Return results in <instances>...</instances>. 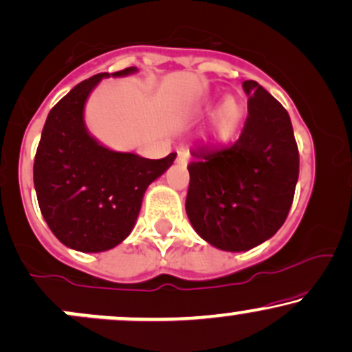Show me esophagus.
<instances>
[{"label":"esophagus","mask_w":352,"mask_h":352,"mask_svg":"<svg viewBox=\"0 0 352 352\" xmlns=\"http://www.w3.org/2000/svg\"><path fill=\"white\" fill-rule=\"evenodd\" d=\"M188 160H189L188 151H184V150H179V151H177V161H179V163L186 164V163H188Z\"/></svg>","instance_id":"obj_1"}]
</instances>
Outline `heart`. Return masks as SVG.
Here are the masks:
<instances>
[{"mask_svg": "<svg viewBox=\"0 0 352 352\" xmlns=\"http://www.w3.org/2000/svg\"><path fill=\"white\" fill-rule=\"evenodd\" d=\"M214 103L212 100L206 102L204 105L199 109V113H209L214 109ZM243 115L242 105L234 98H227V100L219 107L216 113H214L212 123H210L209 128V136L214 143H226L229 142L230 138L235 135L237 131L239 123H241Z\"/></svg>", "mask_w": 352, "mask_h": 352, "instance_id": "b5f03b06", "label": "heart"}]
</instances>
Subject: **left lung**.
<instances>
[{"label":"left lung","instance_id":"obj_1","mask_svg":"<svg viewBox=\"0 0 352 352\" xmlns=\"http://www.w3.org/2000/svg\"><path fill=\"white\" fill-rule=\"evenodd\" d=\"M249 115L229 146H199L189 169L186 212L197 234L222 250L265 242L290 212L300 155L288 111L255 80L243 82Z\"/></svg>","mask_w":352,"mask_h":352}]
</instances>
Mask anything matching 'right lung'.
<instances>
[{
	"mask_svg": "<svg viewBox=\"0 0 352 352\" xmlns=\"http://www.w3.org/2000/svg\"><path fill=\"white\" fill-rule=\"evenodd\" d=\"M126 67L111 76H128ZM109 72L97 74L62 97L45 120L34 158L37 202L49 229L80 252L113 249L133 229L143 194L171 166L176 153L146 160L110 151L87 133L84 105Z\"/></svg>",
	"mask_w": 352,
	"mask_h": 352,
	"instance_id": "1",
	"label": "right lung"
}]
</instances>
